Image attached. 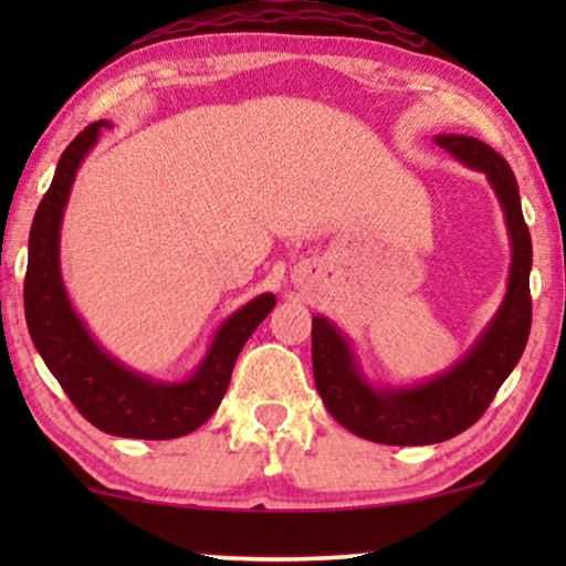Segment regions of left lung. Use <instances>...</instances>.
I'll use <instances>...</instances> for the list:
<instances>
[{
	"label": "left lung",
	"mask_w": 566,
	"mask_h": 566,
	"mask_svg": "<svg viewBox=\"0 0 566 566\" xmlns=\"http://www.w3.org/2000/svg\"><path fill=\"white\" fill-rule=\"evenodd\" d=\"M436 144L476 172H484L505 213L513 262L505 298L451 368L415 386H376L363 374L350 339L327 316L312 319L316 391L353 436L384 446H432L471 428L521 360L531 332V231L521 211L513 169L492 146L463 134H440Z\"/></svg>",
	"instance_id": "obj_1"
}]
</instances>
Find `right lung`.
Returning a JSON list of instances; mask_svg holds the SVG:
<instances>
[{"label":"right lung","instance_id":"obj_1","mask_svg":"<svg viewBox=\"0 0 566 566\" xmlns=\"http://www.w3.org/2000/svg\"><path fill=\"white\" fill-rule=\"evenodd\" d=\"M113 123L95 120L61 154L56 175L38 206L28 242L25 319L35 350L74 407L97 430L118 438L169 440L198 430L229 389L231 370L275 296L262 293L216 329L203 360L182 381H159L105 353L74 312L61 277V221L76 169Z\"/></svg>","mask_w":566,"mask_h":566}]
</instances>
